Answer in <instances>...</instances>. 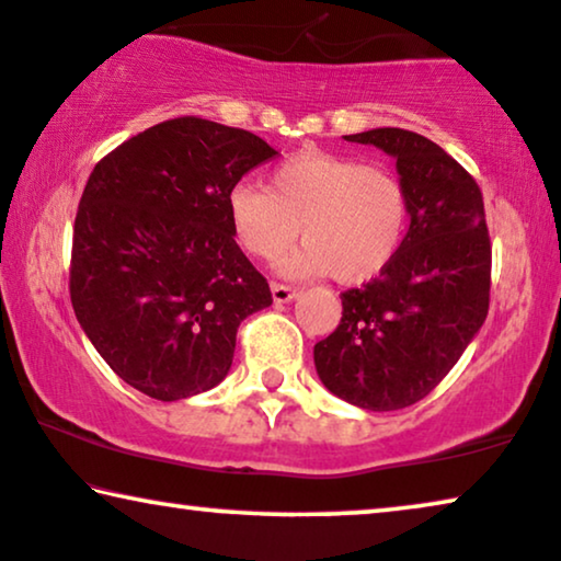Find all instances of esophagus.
<instances>
[{
  "instance_id": "1",
  "label": "esophagus",
  "mask_w": 561,
  "mask_h": 561,
  "mask_svg": "<svg viewBox=\"0 0 561 561\" xmlns=\"http://www.w3.org/2000/svg\"><path fill=\"white\" fill-rule=\"evenodd\" d=\"M272 297L276 305H285V302H293L297 297V289L295 287H287V285H272Z\"/></svg>"
}]
</instances>
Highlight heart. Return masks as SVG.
Segmentation results:
<instances>
[{
    "instance_id": "1",
    "label": "heart",
    "mask_w": 561,
    "mask_h": 561,
    "mask_svg": "<svg viewBox=\"0 0 561 561\" xmlns=\"http://www.w3.org/2000/svg\"><path fill=\"white\" fill-rule=\"evenodd\" d=\"M228 222L251 259L274 261L285 276L331 274L341 285L375 279L408 233V192L390 169L348 156L302 151L268 174L266 190L238 182L226 197Z\"/></svg>"
}]
</instances>
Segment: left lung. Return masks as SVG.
<instances>
[{"instance_id":"1","label":"left lung","mask_w":561,"mask_h":561,"mask_svg":"<svg viewBox=\"0 0 561 561\" xmlns=\"http://www.w3.org/2000/svg\"><path fill=\"white\" fill-rule=\"evenodd\" d=\"M343 138L392 156L410 228L377 279L341 295V323L312 356L335 398L385 413L423 400L480 333L490 236L480 186L442 146L400 128Z\"/></svg>"}]
</instances>
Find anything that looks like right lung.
<instances>
[{
    "mask_svg": "<svg viewBox=\"0 0 561 561\" xmlns=\"http://www.w3.org/2000/svg\"><path fill=\"white\" fill-rule=\"evenodd\" d=\"M266 140L203 117L153 125L96 163L71 249V305L110 369L161 402L213 390L238 325L272 305L238 249L226 197L276 159Z\"/></svg>",
    "mask_w": 561,
    "mask_h": 561,
    "instance_id": "1",
    "label": "right lung"
}]
</instances>
